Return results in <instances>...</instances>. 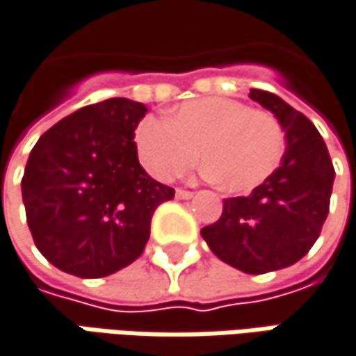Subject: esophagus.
<instances>
[{"instance_id": "esophagus-1", "label": "esophagus", "mask_w": 356, "mask_h": 356, "mask_svg": "<svg viewBox=\"0 0 356 356\" xmlns=\"http://www.w3.org/2000/svg\"><path fill=\"white\" fill-rule=\"evenodd\" d=\"M177 197L179 199H191L193 197V191H189V189H177Z\"/></svg>"}]
</instances>
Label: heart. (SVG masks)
<instances>
[{"instance_id":"obj_1","label":"heart","mask_w":356,"mask_h":356,"mask_svg":"<svg viewBox=\"0 0 356 356\" xmlns=\"http://www.w3.org/2000/svg\"><path fill=\"white\" fill-rule=\"evenodd\" d=\"M135 143L140 163L161 181L185 177L201 151L207 177L229 193L261 185L286 153V133L276 116L221 96L183 102L167 120L145 118Z\"/></svg>"}]
</instances>
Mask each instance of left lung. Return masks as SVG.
Wrapping results in <instances>:
<instances>
[{"label": "left lung", "mask_w": 356, "mask_h": 356, "mask_svg": "<svg viewBox=\"0 0 356 356\" xmlns=\"http://www.w3.org/2000/svg\"><path fill=\"white\" fill-rule=\"evenodd\" d=\"M250 98L286 131L282 165L250 195L223 199L220 220L201 236L221 261L245 274H266L296 264L318 240L334 167L323 136L302 113L266 90L252 88Z\"/></svg>", "instance_id": "1"}]
</instances>
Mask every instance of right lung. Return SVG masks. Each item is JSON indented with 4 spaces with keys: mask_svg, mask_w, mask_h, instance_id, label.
I'll return each mask as SVG.
<instances>
[{
    "mask_svg": "<svg viewBox=\"0 0 356 356\" xmlns=\"http://www.w3.org/2000/svg\"><path fill=\"white\" fill-rule=\"evenodd\" d=\"M147 106L88 104L48 129L30 153L22 197L33 243L78 278H104L143 254L151 220L175 189L138 163L135 131Z\"/></svg>",
    "mask_w": 356,
    "mask_h": 356,
    "instance_id": "right-lung-1",
    "label": "right lung"
}]
</instances>
